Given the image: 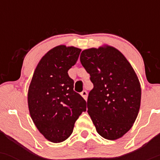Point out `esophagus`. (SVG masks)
<instances>
[{"label":"esophagus","mask_w":160,"mask_h":160,"mask_svg":"<svg viewBox=\"0 0 160 160\" xmlns=\"http://www.w3.org/2000/svg\"><path fill=\"white\" fill-rule=\"evenodd\" d=\"M80 95L83 97V99L86 100V101H87V99H88V92H87L86 90H83V91L80 93Z\"/></svg>","instance_id":"1"}]
</instances>
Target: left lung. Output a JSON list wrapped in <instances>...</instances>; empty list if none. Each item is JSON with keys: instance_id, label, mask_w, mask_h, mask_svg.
<instances>
[{"instance_id": "left-lung-1", "label": "left lung", "mask_w": 160, "mask_h": 160, "mask_svg": "<svg viewBox=\"0 0 160 160\" xmlns=\"http://www.w3.org/2000/svg\"><path fill=\"white\" fill-rule=\"evenodd\" d=\"M80 62L93 84L88 112L103 138L116 140L131 129L141 103V85L123 54L108 45L83 50Z\"/></svg>"}]
</instances>
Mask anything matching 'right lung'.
I'll return each instance as SVG.
<instances>
[{"instance_id": "1", "label": "right lung", "mask_w": 160, "mask_h": 160, "mask_svg": "<svg viewBox=\"0 0 160 160\" xmlns=\"http://www.w3.org/2000/svg\"><path fill=\"white\" fill-rule=\"evenodd\" d=\"M81 49L64 45L50 49L38 62L28 91L31 118L40 133L54 143L70 136L76 121L87 103L73 90L68 70Z\"/></svg>"}]
</instances>
